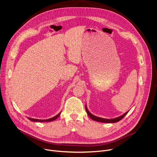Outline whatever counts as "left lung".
<instances>
[{
  "instance_id": "8db88e82",
  "label": "left lung",
  "mask_w": 157,
  "mask_h": 157,
  "mask_svg": "<svg viewBox=\"0 0 157 157\" xmlns=\"http://www.w3.org/2000/svg\"><path fill=\"white\" fill-rule=\"evenodd\" d=\"M85 108H86V113H87L88 116L90 117L91 119H93V121H97V122H103V123H116V122H117L119 121H121L123 117H124V116L128 113V111H127V112H126L125 113L122 114V116H121L119 117H116V118H114V119H104V118H101V117H97V116L92 114L90 113V112L89 111V110L87 109V107L86 105L85 106Z\"/></svg>"
}]
</instances>
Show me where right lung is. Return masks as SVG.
I'll return each instance as SVG.
<instances>
[{
	"mask_svg": "<svg viewBox=\"0 0 157 157\" xmlns=\"http://www.w3.org/2000/svg\"><path fill=\"white\" fill-rule=\"evenodd\" d=\"M61 114V112L60 113L57 114L56 116H54L53 117H52L50 119H45V120H41V119H33V118H30V117H28V119L29 120H30L31 121H33V122H52V121H53L55 120H56Z\"/></svg>",
	"mask_w": 157,
	"mask_h": 157,
	"instance_id": "obj_1",
	"label": "right lung"
}]
</instances>
